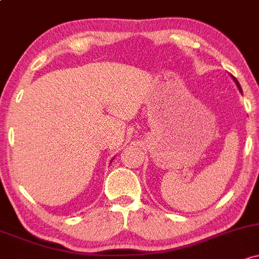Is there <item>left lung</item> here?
<instances>
[{
  "label": "left lung",
  "mask_w": 259,
  "mask_h": 259,
  "mask_svg": "<svg viewBox=\"0 0 259 259\" xmlns=\"http://www.w3.org/2000/svg\"><path fill=\"white\" fill-rule=\"evenodd\" d=\"M233 77V76H232ZM233 80H235V82H236V85H237V88H238V90L241 91L242 93V89H241V86H240V84H238V81H237V79H236V77H233Z\"/></svg>",
  "instance_id": "left-lung-1"
}]
</instances>
